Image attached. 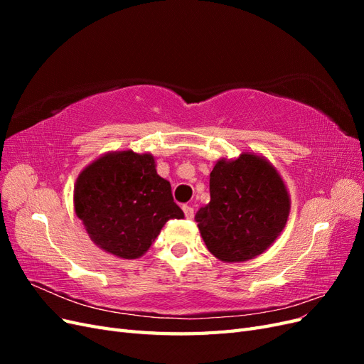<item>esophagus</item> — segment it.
<instances>
[{
	"label": "esophagus",
	"mask_w": 364,
	"mask_h": 364,
	"mask_svg": "<svg viewBox=\"0 0 364 364\" xmlns=\"http://www.w3.org/2000/svg\"><path fill=\"white\" fill-rule=\"evenodd\" d=\"M183 213H185V217L186 218H193L194 217V209L191 208V206H188V205H183Z\"/></svg>",
	"instance_id": "34e87169"
}]
</instances>
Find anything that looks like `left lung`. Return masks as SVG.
<instances>
[{"instance_id": "1", "label": "left lung", "mask_w": 364, "mask_h": 364, "mask_svg": "<svg viewBox=\"0 0 364 364\" xmlns=\"http://www.w3.org/2000/svg\"><path fill=\"white\" fill-rule=\"evenodd\" d=\"M211 200L196 214L208 250L223 262L266 252L290 215V194L277 167L259 153L222 158L209 174Z\"/></svg>"}]
</instances>
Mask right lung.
Wrapping results in <instances>:
<instances>
[{
  "mask_svg": "<svg viewBox=\"0 0 364 364\" xmlns=\"http://www.w3.org/2000/svg\"><path fill=\"white\" fill-rule=\"evenodd\" d=\"M74 211L102 250L123 259L144 255L170 218H183L155 156L114 150L77 176Z\"/></svg>",
  "mask_w": 364,
  "mask_h": 364,
  "instance_id": "right-lung-1",
  "label": "right lung"
}]
</instances>
